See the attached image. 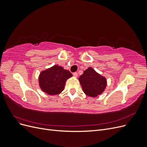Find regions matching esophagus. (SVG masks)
<instances>
[{
    "label": "esophagus",
    "mask_w": 147,
    "mask_h": 147,
    "mask_svg": "<svg viewBox=\"0 0 147 147\" xmlns=\"http://www.w3.org/2000/svg\"><path fill=\"white\" fill-rule=\"evenodd\" d=\"M73 75H74V77H77V76H78V74H77V72H74V73H73Z\"/></svg>",
    "instance_id": "1"
}]
</instances>
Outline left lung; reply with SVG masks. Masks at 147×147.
<instances>
[{
    "label": "left lung",
    "instance_id": "1",
    "mask_svg": "<svg viewBox=\"0 0 147 147\" xmlns=\"http://www.w3.org/2000/svg\"><path fill=\"white\" fill-rule=\"evenodd\" d=\"M83 92L90 97H97L104 92L107 86L106 78L91 67L84 70L79 78Z\"/></svg>",
    "mask_w": 147,
    "mask_h": 147
}]
</instances>
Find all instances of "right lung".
I'll return each mask as SVG.
<instances>
[{
	"label": "right lung",
	"mask_w": 147,
	"mask_h": 147,
	"mask_svg": "<svg viewBox=\"0 0 147 147\" xmlns=\"http://www.w3.org/2000/svg\"><path fill=\"white\" fill-rule=\"evenodd\" d=\"M72 76L69 70L57 65L42 71L38 81L42 90L49 95L58 94L64 90L67 80Z\"/></svg>",
	"instance_id": "add662e5"
}]
</instances>
